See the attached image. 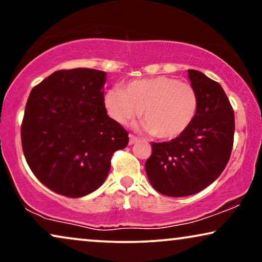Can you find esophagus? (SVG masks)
I'll return each mask as SVG.
<instances>
[{"label": "esophagus", "mask_w": 262, "mask_h": 262, "mask_svg": "<svg viewBox=\"0 0 262 262\" xmlns=\"http://www.w3.org/2000/svg\"><path fill=\"white\" fill-rule=\"evenodd\" d=\"M128 138H130V141H128V143H130V144H134V143H136V142H138V141H139V138H138V137H136V136H134V135H130V136H128Z\"/></svg>", "instance_id": "34e87169"}]
</instances>
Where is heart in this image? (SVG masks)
<instances>
[{
    "label": "heart",
    "mask_w": 262,
    "mask_h": 262,
    "mask_svg": "<svg viewBox=\"0 0 262 262\" xmlns=\"http://www.w3.org/2000/svg\"><path fill=\"white\" fill-rule=\"evenodd\" d=\"M106 112L118 124H127L141 114L142 126L160 139H174L189 127L198 110V96L188 82L170 76L139 78L124 91L110 89Z\"/></svg>",
    "instance_id": "b5f03b06"
}]
</instances>
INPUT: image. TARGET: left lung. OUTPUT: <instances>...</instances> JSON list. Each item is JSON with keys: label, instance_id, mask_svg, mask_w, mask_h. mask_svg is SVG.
Returning a JSON list of instances; mask_svg holds the SVG:
<instances>
[{"label": "left lung", "instance_id": "1", "mask_svg": "<svg viewBox=\"0 0 262 262\" xmlns=\"http://www.w3.org/2000/svg\"><path fill=\"white\" fill-rule=\"evenodd\" d=\"M198 96V110L184 134L169 142L151 143L145 162L150 184L161 194H195L216 180L230 159L235 116L218 82L198 70H188Z\"/></svg>", "mask_w": 262, "mask_h": 262}]
</instances>
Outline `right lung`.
Wrapping results in <instances>:
<instances>
[{
	"label": "right lung",
	"mask_w": 262,
	"mask_h": 262,
	"mask_svg": "<svg viewBox=\"0 0 262 262\" xmlns=\"http://www.w3.org/2000/svg\"><path fill=\"white\" fill-rule=\"evenodd\" d=\"M106 73L58 70L28 96L21 143L35 178L51 191L80 198L103 184L111 159L126 148L128 134L107 116Z\"/></svg>",
	"instance_id": "add662e5"
}]
</instances>
